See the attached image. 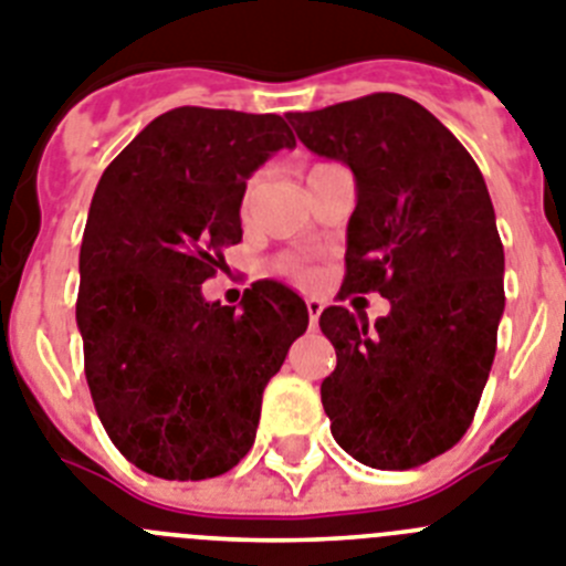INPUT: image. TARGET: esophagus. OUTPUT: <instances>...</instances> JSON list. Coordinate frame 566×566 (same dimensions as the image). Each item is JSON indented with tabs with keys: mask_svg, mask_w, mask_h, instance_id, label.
<instances>
[{
	"mask_svg": "<svg viewBox=\"0 0 566 566\" xmlns=\"http://www.w3.org/2000/svg\"><path fill=\"white\" fill-rule=\"evenodd\" d=\"M304 304H307V316H311V327H313V324L318 322V316H322L324 304L318 302V298H307V302H304Z\"/></svg>",
	"mask_w": 566,
	"mask_h": 566,
	"instance_id": "obj_1",
	"label": "esophagus"
}]
</instances>
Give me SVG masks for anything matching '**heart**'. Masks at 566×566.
<instances>
[{
  "label": "heart",
  "mask_w": 566,
  "mask_h": 566,
  "mask_svg": "<svg viewBox=\"0 0 566 566\" xmlns=\"http://www.w3.org/2000/svg\"><path fill=\"white\" fill-rule=\"evenodd\" d=\"M313 167H318V165H313ZM313 167H311V170H313ZM255 188H259V179H250L248 185H244V196H242V213H244V216H248L250 210H253ZM284 270H287V273H293V276H304V270L293 268V264H284Z\"/></svg>",
  "instance_id": "b5f03b06"
}]
</instances>
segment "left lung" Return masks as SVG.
<instances>
[{"instance_id": "obj_1", "label": "left lung", "mask_w": 566, "mask_h": 566, "mask_svg": "<svg viewBox=\"0 0 566 566\" xmlns=\"http://www.w3.org/2000/svg\"><path fill=\"white\" fill-rule=\"evenodd\" d=\"M313 154L356 176L342 298L381 293L390 313L327 307L336 347L322 381L333 439L376 470H410L473 424L504 313V248L473 156L399 93L290 113Z\"/></svg>"}]
</instances>
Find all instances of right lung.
Instances as JSON below:
<instances>
[{
  "mask_svg": "<svg viewBox=\"0 0 566 566\" xmlns=\"http://www.w3.org/2000/svg\"><path fill=\"white\" fill-rule=\"evenodd\" d=\"M293 145L276 113L174 107L96 185L76 324L102 427L145 473L201 481L239 464L264 387L307 331V307L279 282L244 290L242 311L201 296L242 242L250 174Z\"/></svg>",
  "mask_w": 566,
  "mask_h": 566,
  "instance_id": "right-lung-1",
  "label": "right lung"
}]
</instances>
